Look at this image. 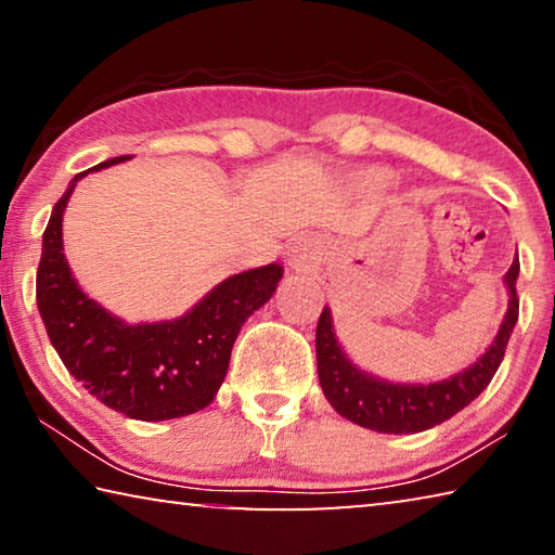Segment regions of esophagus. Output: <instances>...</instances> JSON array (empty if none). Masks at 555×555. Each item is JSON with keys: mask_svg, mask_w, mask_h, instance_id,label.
<instances>
[{"mask_svg": "<svg viewBox=\"0 0 555 555\" xmlns=\"http://www.w3.org/2000/svg\"><path fill=\"white\" fill-rule=\"evenodd\" d=\"M323 261V247L315 240H298L288 251V267L300 274H311Z\"/></svg>", "mask_w": 555, "mask_h": 555, "instance_id": "obj_1", "label": "esophagus"}]
</instances>
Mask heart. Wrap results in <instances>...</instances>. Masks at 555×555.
<instances>
[{"label":"heart","mask_w":555,"mask_h":555,"mask_svg":"<svg viewBox=\"0 0 555 555\" xmlns=\"http://www.w3.org/2000/svg\"><path fill=\"white\" fill-rule=\"evenodd\" d=\"M374 181H379V178H377V176H374Z\"/></svg>","instance_id":"b5f03b06"}]
</instances>
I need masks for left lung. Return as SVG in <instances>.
Instances as JSON below:
<instances>
[{
    "mask_svg": "<svg viewBox=\"0 0 555 555\" xmlns=\"http://www.w3.org/2000/svg\"><path fill=\"white\" fill-rule=\"evenodd\" d=\"M516 279H519V259L512 261L504 274V286L509 291V306L502 318L492 345L475 364L457 372L455 377L434 384H397L364 372L345 354L333 331L331 308H323L315 327V357L318 379L325 399L352 424L377 430V434H421L443 424L469 401H475L492 382L494 372L504 360L516 321H519V298H516Z\"/></svg>",
    "mask_w": 555,
    "mask_h": 555,
    "instance_id": "left-lung-1",
    "label": "left lung"
}]
</instances>
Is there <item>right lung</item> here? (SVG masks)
Returning <instances> with one entry per match:
<instances>
[{
  "mask_svg": "<svg viewBox=\"0 0 555 555\" xmlns=\"http://www.w3.org/2000/svg\"><path fill=\"white\" fill-rule=\"evenodd\" d=\"M129 156L88 168L55 203L36 274V304L51 345L75 379L105 406L137 421L181 418L210 406L247 318L274 296L284 267L267 264L220 281L173 321L129 325L78 286L63 255V212L75 185Z\"/></svg>",
  "mask_w": 555,
  "mask_h": 555,
  "instance_id": "obj_1",
  "label": "right lung"
}]
</instances>
